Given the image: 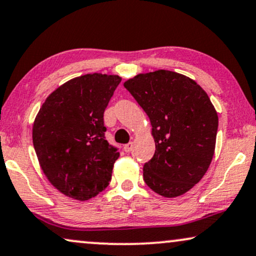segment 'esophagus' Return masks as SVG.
Here are the masks:
<instances>
[{
  "mask_svg": "<svg viewBox=\"0 0 256 256\" xmlns=\"http://www.w3.org/2000/svg\"><path fill=\"white\" fill-rule=\"evenodd\" d=\"M132 142H128V144H125L124 145V151L125 152H131V150H132Z\"/></svg>",
  "mask_w": 256,
  "mask_h": 256,
  "instance_id": "1",
  "label": "esophagus"
}]
</instances>
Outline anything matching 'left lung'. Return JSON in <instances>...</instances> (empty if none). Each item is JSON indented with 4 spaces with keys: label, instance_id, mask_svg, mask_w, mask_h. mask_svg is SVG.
<instances>
[{
    "label": "left lung",
    "instance_id": "left-lung-1",
    "mask_svg": "<svg viewBox=\"0 0 256 256\" xmlns=\"http://www.w3.org/2000/svg\"><path fill=\"white\" fill-rule=\"evenodd\" d=\"M124 86L152 125L156 152L142 168L144 182L162 196H182L202 180L214 156L219 122L210 97L168 70L137 74Z\"/></svg>",
    "mask_w": 256,
    "mask_h": 256
}]
</instances>
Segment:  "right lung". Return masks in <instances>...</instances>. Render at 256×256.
<instances>
[{
	"instance_id": "obj_1",
	"label": "right lung",
	"mask_w": 256,
	"mask_h": 256,
	"mask_svg": "<svg viewBox=\"0 0 256 256\" xmlns=\"http://www.w3.org/2000/svg\"><path fill=\"white\" fill-rule=\"evenodd\" d=\"M122 78L88 74L60 85L44 102L32 142L48 180L66 196L84 202L106 188L117 148L105 139L104 111Z\"/></svg>"
}]
</instances>
